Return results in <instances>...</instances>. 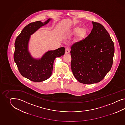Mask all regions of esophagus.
I'll use <instances>...</instances> for the list:
<instances>
[{
	"label": "esophagus",
	"instance_id": "34e87169",
	"mask_svg": "<svg viewBox=\"0 0 125 125\" xmlns=\"http://www.w3.org/2000/svg\"><path fill=\"white\" fill-rule=\"evenodd\" d=\"M65 53H66V54H67V53H70V49L68 48H66V49H65Z\"/></svg>",
	"mask_w": 125,
	"mask_h": 125
}]
</instances>
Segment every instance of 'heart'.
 I'll return each instance as SVG.
<instances>
[{"label":"heart","instance_id":"obj_1","mask_svg":"<svg viewBox=\"0 0 125 125\" xmlns=\"http://www.w3.org/2000/svg\"><path fill=\"white\" fill-rule=\"evenodd\" d=\"M79 36L80 37H82L84 35V32H83V31H81V29L79 27H76L74 29V30H73L72 31L73 33H77L78 32H79Z\"/></svg>","mask_w":125,"mask_h":125}]
</instances>
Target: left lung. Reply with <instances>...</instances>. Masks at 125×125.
Here are the masks:
<instances>
[{"label": "left lung", "mask_w": 125, "mask_h": 125, "mask_svg": "<svg viewBox=\"0 0 125 125\" xmlns=\"http://www.w3.org/2000/svg\"><path fill=\"white\" fill-rule=\"evenodd\" d=\"M93 29L87 38L71 46V69L81 83L91 84L100 82L113 64L114 45L106 29L92 21Z\"/></svg>", "instance_id": "1"}]
</instances>
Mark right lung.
Here are the masks:
<instances>
[{
	"mask_svg": "<svg viewBox=\"0 0 125 125\" xmlns=\"http://www.w3.org/2000/svg\"><path fill=\"white\" fill-rule=\"evenodd\" d=\"M51 19L45 22L37 21L31 23L25 27L17 37L15 43L14 59L21 74L34 82H40L48 79L53 72L54 60L64 55L65 48L61 47L54 50H49L41 58L32 57L28 50L31 36L39 28L49 22Z\"/></svg>",
	"mask_w": 125,
	"mask_h": 125,
	"instance_id": "obj_1",
	"label": "right lung"
}]
</instances>
